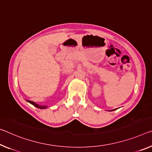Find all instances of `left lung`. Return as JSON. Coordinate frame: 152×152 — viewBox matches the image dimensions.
<instances>
[{"mask_svg": "<svg viewBox=\"0 0 152 152\" xmlns=\"http://www.w3.org/2000/svg\"><path fill=\"white\" fill-rule=\"evenodd\" d=\"M114 110H115V109H114V110H110V111H114Z\"/></svg>", "mask_w": 152, "mask_h": 152, "instance_id": "8db88e82", "label": "left lung"}]
</instances>
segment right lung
Listing matches in <instances>:
<instances>
[{"mask_svg":"<svg viewBox=\"0 0 152 152\" xmlns=\"http://www.w3.org/2000/svg\"><path fill=\"white\" fill-rule=\"evenodd\" d=\"M26 102H28V103H31V104L33 105L34 106H35L36 107L39 108V109H45V108H47L48 106L47 105H38L37 103H36L35 102H32V101H29V100H26Z\"/></svg>","mask_w":152,"mask_h":152,"instance_id":"1","label":"right lung"}]
</instances>
